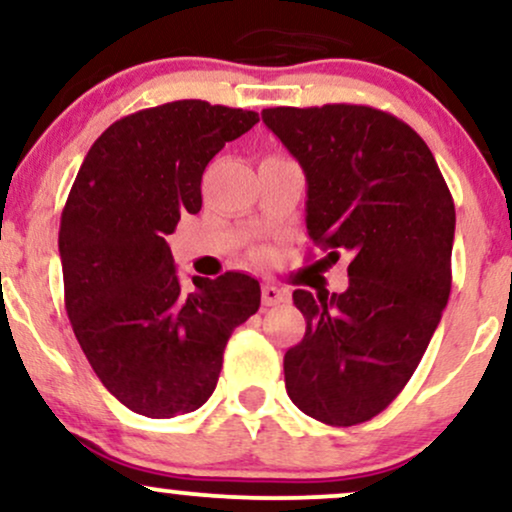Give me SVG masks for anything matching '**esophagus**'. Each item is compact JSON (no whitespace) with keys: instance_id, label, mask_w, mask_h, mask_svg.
Instances as JSON below:
<instances>
[{"instance_id":"1","label":"esophagus","mask_w":512,"mask_h":512,"mask_svg":"<svg viewBox=\"0 0 512 512\" xmlns=\"http://www.w3.org/2000/svg\"><path fill=\"white\" fill-rule=\"evenodd\" d=\"M289 301V291L286 289H279V286L274 284H264L262 286V305H279V303H286Z\"/></svg>"}]
</instances>
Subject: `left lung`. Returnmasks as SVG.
Wrapping results in <instances>:
<instances>
[{"instance_id": "8db88e82", "label": "left lung", "mask_w": 512, "mask_h": 512, "mask_svg": "<svg viewBox=\"0 0 512 512\" xmlns=\"http://www.w3.org/2000/svg\"><path fill=\"white\" fill-rule=\"evenodd\" d=\"M301 163L308 236L349 252L344 293L293 291L305 337L286 351L291 402L330 426L373 419L409 383L448 305L455 204L424 139L368 105L267 108Z\"/></svg>"}]
</instances>
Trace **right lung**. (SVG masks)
<instances>
[{"mask_svg": "<svg viewBox=\"0 0 512 512\" xmlns=\"http://www.w3.org/2000/svg\"><path fill=\"white\" fill-rule=\"evenodd\" d=\"M260 117L173 101L122 117L93 142L64 204V305L93 373L127 409L173 419L202 407L228 337L260 308L248 274L192 276L185 291L166 243L202 209L209 161Z\"/></svg>", "mask_w": 512, "mask_h": 512, "instance_id": "add662e5", "label": "right lung"}]
</instances>
